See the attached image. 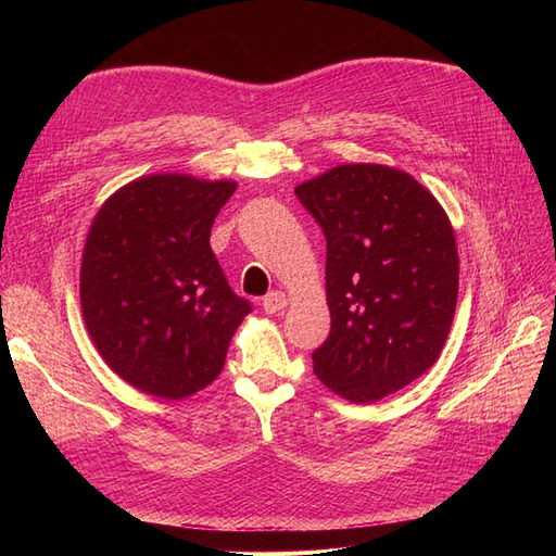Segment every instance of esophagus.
I'll list each match as a JSON object with an SVG mask.
<instances>
[{
  "mask_svg": "<svg viewBox=\"0 0 556 556\" xmlns=\"http://www.w3.org/2000/svg\"><path fill=\"white\" fill-rule=\"evenodd\" d=\"M285 306H288V299H285V294L278 292V290L271 292V294H266V296L262 299V308H264V313H268V315L285 311Z\"/></svg>",
  "mask_w": 556,
  "mask_h": 556,
  "instance_id": "esophagus-1",
  "label": "esophagus"
}]
</instances>
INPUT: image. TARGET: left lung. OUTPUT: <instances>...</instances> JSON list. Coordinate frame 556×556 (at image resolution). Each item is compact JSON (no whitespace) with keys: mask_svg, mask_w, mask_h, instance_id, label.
<instances>
[{"mask_svg":"<svg viewBox=\"0 0 556 556\" xmlns=\"http://www.w3.org/2000/svg\"><path fill=\"white\" fill-rule=\"evenodd\" d=\"M327 239L329 339L313 371L374 403L439 359L459 292L457 239L425 185L394 166L341 164L294 188Z\"/></svg>","mask_w":556,"mask_h":556,"instance_id":"1","label":"left lung"}]
</instances>
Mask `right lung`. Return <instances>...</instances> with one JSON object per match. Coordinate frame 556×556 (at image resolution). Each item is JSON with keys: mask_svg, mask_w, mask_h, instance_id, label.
Segmentation results:
<instances>
[{"mask_svg": "<svg viewBox=\"0 0 556 556\" xmlns=\"http://www.w3.org/2000/svg\"><path fill=\"white\" fill-rule=\"evenodd\" d=\"M233 180L150 174L115 190L90 225L80 308L102 359L137 390L185 399L220 376L250 313L211 250Z\"/></svg>", "mask_w": 556, "mask_h": 556, "instance_id": "right-lung-1", "label": "right lung"}]
</instances>
